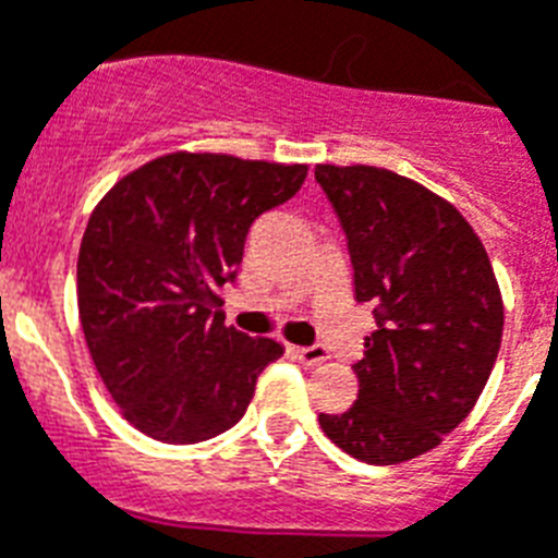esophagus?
<instances>
[{
	"label": "esophagus",
	"mask_w": 558,
	"mask_h": 558,
	"mask_svg": "<svg viewBox=\"0 0 558 558\" xmlns=\"http://www.w3.org/2000/svg\"><path fill=\"white\" fill-rule=\"evenodd\" d=\"M290 353H293L302 365H322V362H328L330 359L322 344H313V348H290Z\"/></svg>",
	"instance_id": "obj_1"
}]
</instances>
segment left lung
I'll return each mask as SVG.
<instances>
[{"mask_svg":"<svg viewBox=\"0 0 558 558\" xmlns=\"http://www.w3.org/2000/svg\"><path fill=\"white\" fill-rule=\"evenodd\" d=\"M348 233L356 302L379 328L353 365L359 399L319 413L336 448L367 464L434 450L485 390L505 305L476 230L448 199L373 165H316Z\"/></svg>","mask_w":558,"mask_h":558,"instance_id":"1","label":"left lung"}]
</instances>
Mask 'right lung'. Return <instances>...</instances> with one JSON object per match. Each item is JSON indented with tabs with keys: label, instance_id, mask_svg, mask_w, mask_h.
Masks as SVG:
<instances>
[{
	"label": "right lung",
	"instance_id": "1",
	"mask_svg": "<svg viewBox=\"0 0 558 558\" xmlns=\"http://www.w3.org/2000/svg\"><path fill=\"white\" fill-rule=\"evenodd\" d=\"M305 177L307 165L173 150L131 170L94 207L76 265L82 333L136 430L196 445L245 416L282 344L228 328L222 288L256 216L288 202Z\"/></svg>",
	"mask_w": 558,
	"mask_h": 558
}]
</instances>
